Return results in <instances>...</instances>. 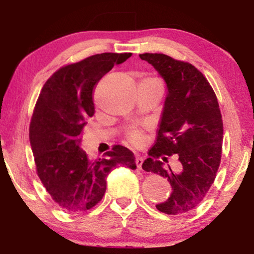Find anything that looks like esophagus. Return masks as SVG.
<instances>
[{
	"label": "esophagus",
	"instance_id": "esophagus-1",
	"mask_svg": "<svg viewBox=\"0 0 254 254\" xmlns=\"http://www.w3.org/2000/svg\"><path fill=\"white\" fill-rule=\"evenodd\" d=\"M135 163H136L137 169H141L142 168V163H143V158H142L140 155H136V156H135Z\"/></svg>",
	"mask_w": 254,
	"mask_h": 254
}]
</instances>
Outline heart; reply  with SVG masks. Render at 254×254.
I'll return each mask as SVG.
<instances>
[{
	"instance_id": "heart-1",
	"label": "heart",
	"mask_w": 254,
	"mask_h": 254,
	"mask_svg": "<svg viewBox=\"0 0 254 254\" xmlns=\"http://www.w3.org/2000/svg\"><path fill=\"white\" fill-rule=\"evenodd\" d=\"M130 141L133 143H140L141 141V134L137 133V131H134V133L130 134Z\"/></svg>"
}]
</instances>
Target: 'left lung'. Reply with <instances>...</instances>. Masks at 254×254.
Returning a JSON list of instances; mask_svg holds the SVG:
<instances>
[{"label": "left lung", "mask_w": 254, "mask_h": 254, "mask_svg": "<svg viewBox=\"0 0 254 254\" xmlns=\"http://www.w3.org/2000/svg\"><path fill=\"white\" fill-rule=\"evenodd\" d=\"M164 79L166 97L157 140L142 164L168 178L172 193L156 204L162 213L192 210L206 196L220 166L223 123L218 102L202 72L165 54H140ZM169 160H175L171 167Z\"/></svg>", "instance_id": "obj_1"}]
</instances>
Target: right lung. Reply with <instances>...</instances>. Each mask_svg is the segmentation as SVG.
Instances as JSON below:
<instances>
[{
	"instance_id": "obj_1",
	"label": "right lung",
	"mask_w": 254,
	"mask_h": 254,
	"mask_svg": "<svg viewBox=\"0 0 254 254\" xmlns=\"http://www.w3.org/2000/svg\"><path fill=\"white\" fill-rule=\"evenodd\" d=\"M131 53H102L55 71L41 89L30 125V143L38 176L57 204L69 213L95 207L106 178L119 164L136 169L134 154L116 145L105 157L90 161L81 148L83 128L95 114L93 91L114 64Z\"/></svg>"
}]
</instances>
